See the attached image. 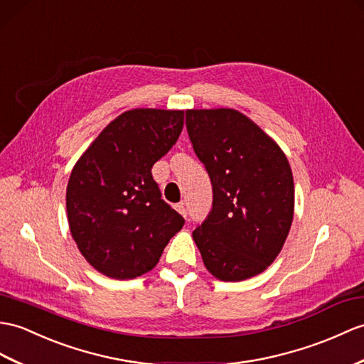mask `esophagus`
Instances as JSON below:
<instances>
[{
	"label": "esophagus",
	"mask_w": 364,
	"mask_h": 364,
	"mask_svg": "<svg viewBox=\"0 0 364 364\" xmlns=\"http://www.w3.org/2000/svg\"><path fill=\"white\" fill-rule=\"evenodd\" d=\"M176 208V210H178V213L186 218L188 217V210H186V206H184V203H178V205L175 206Z\"/></svg>",
	"instance_id": "1"
}]
</instances>
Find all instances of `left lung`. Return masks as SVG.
<instances>
[{
	"label": "left lung",
	"instance_id": "8db88e82",
	"mask_svg": "<svg viewBox=\"0 0 364 364\" xmlns=\"http://www.w3.org/2000/svg\"><path fill=\"white\" fill-rule=\"evenodd\" d=\"M193 150L213 183V210L192 232L208 272L225 282L257 276L281 252L294 213L289 159L234 108L186 112Z\"/></svg>",
	"mask_w": 364,
	"mask_h": 364
}]
</instances>
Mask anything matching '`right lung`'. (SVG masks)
<instances>
[{
  "mask_svg": "<svg viewBox=\"0 0 364 364\" xmlns=\"http://www.w3.org/2000/svg\"><path fill=\"white\" fill-rule=\"evenodd\" d=\"M183 125V109H129L74 164L68 223L80 255L99 273L124 281L150 272L183 228L184 218L161 198L151 176Z\"/></svg>",
  "mask_w": 364,
  "mask_h": 364,
  "instance_id": "add662e5",
  "label": "right lung"
}]
</instances>
